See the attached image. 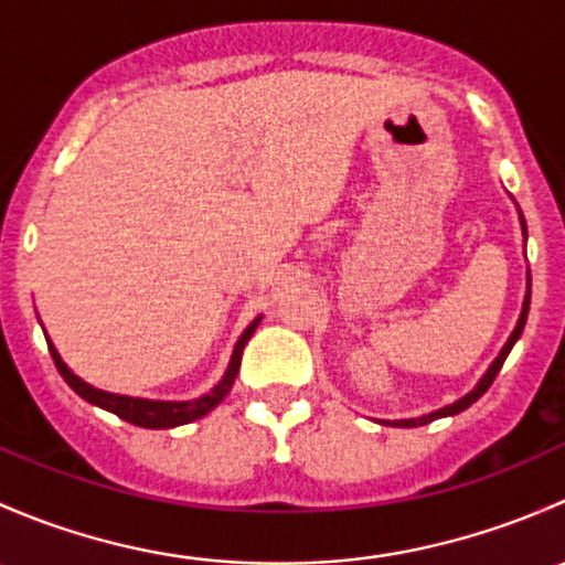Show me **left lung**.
Instances as JSON below:
<instances>
[{
	"mask_svg": "<svg viewBox=\"0 0 565 565\" xmlns=\"http://www.w3.org/2000/svg\"><path fill=\"white\" fill-rule=\"evenodd\" d=\"M522 226H525V221H522ZM530 281V278H527ZM527 311H530V284H527V295H525V306H522V315H520V322H516V328H514V333H511V339L505 341V347L503 350H500V355H498V361L492 363V366H489V372L483 374L481 377V383L476 385V391H470L467 393L465 398H459V402H454V404H448V407H443V409H437V413H431V415H424V418H409V420H388V426H424V424H429V420H435V418H446V415H457V413H461V409H467L470 407L472 402H478V398L483 396V393L489 391V385L494 383V377H498V372L500 369H503V363H505V358H509V352H511V347L516 344V339H520L522 335V328H525V319H527Z\"/></svg>",
	"mask_w": 565,
	"mask_h": 565,
	"instance_id": "1",
	"label": "left lung"
}]
</instances>
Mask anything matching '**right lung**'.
I'll return each mask as SVG.
<instances>
[{
	"instance_id": "obj_1",
	"label": "right lung",
	"mask_w": 565,
	"mask_h": 565,
	"mask_svg": "<svg viewBox=\"0 0 565 565\" xmlns=\"http://www.w3.org/2000/svg\"><path fill=\"white\" fill-rule=\"evenodd\" d=\"M256 324H259V319H256L254 324H248L246 333H243L241 341H237L235 352H232V363H230V369H226L224 380H221V383L215 385V388L210 393L193 398V402H147V398L117 396V393L98 391V388H93V385L84 383V380H78L76 374H73L71 369L62 363L60 352L54 350V344H51V341H49V350H51V358H54V366L60 369L62 380H65V383L78 393V396L87 398L89 404H98V407L108 409V413H114L117 418L128 420V424H134V426H145V429H172V426L191 424V420L207 415L210 409H213L215 404H218L221 398L226 396V393H230L232 383H235V377H237V372H241L243 347L248 344V339H250V333L256 330Z\"/></svg>"
}]
</instances>
